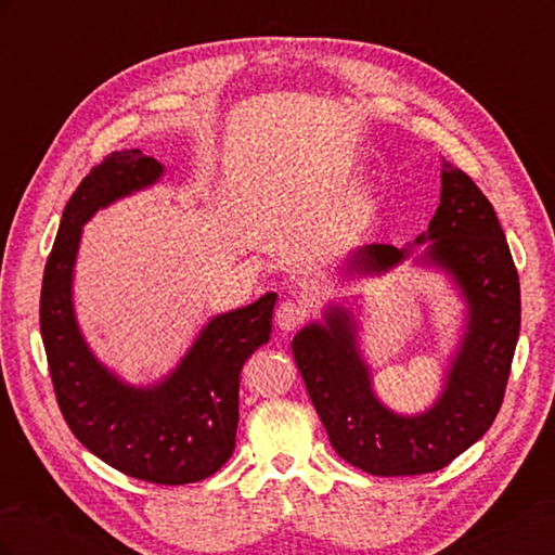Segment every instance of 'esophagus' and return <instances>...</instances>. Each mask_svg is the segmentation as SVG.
Wrapping results in <instances>:
<instances>
[{"mask_svg":"<svg viewBox=\"0 0 555 555\" xmlns=\"http://www.w3.org/2000/svg\"><path fill=\"white\" fill-rule=\"evenodd\" d=\"M308 308L304 304H296V300H284V304L275 312V322L282 331H294L306 322Z\"/></svg>","mask_w":555,"mask_h":555,"instance_id":"esophagus-1","label":"esophagus"}]
</instances>
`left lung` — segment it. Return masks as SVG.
Masks as SVG:
<instances>
[{
    "label": "left lung",
    "mask_w": 555,
    "mask_h": 555,
    "mask_svg": "<svg viewBox=\"0 0 555 555\" xmlns=\"http://www.w3.org/2000/svg\"><path fill=\"white\" fill-rule=\"evenodd\" d=\"M422 261L447 271L467 300V331L435 405L400 416L373 393L371 371L357 349V324L328 308L292 343L300 377L338 456L375 477H414L447 467L491 428L505 398L520 328V289L512 251L491 201L459 166L444 162L440 206L414 241ZM408 247L365 245L349 271L386 273L410 257Z\"/></svg>",
    "instance_id": "1"
}]
</instances>
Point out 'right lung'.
Instances as JSON below:
<instances>
[{"label": "right lung", "mask_w": 555, "mask_h": 555, "mask_svg": "<svg viewBox=\"0 0 555 555\" xmlns=\"http://www.w3.org/2000/svg\"><path fill=\"white\" fill-rule=\"evenodd\" d=\"M162 173L157 159L122 150L80 180L46 261L39 322L57 405L78 442L127 477L180 486L215 475L231 459L241 371L271 338L278 296L212 317L176 371L155 386H129L94 359L72 304L82 224Z\"/></svg>", "instance_id": "1"}]
</instances>
